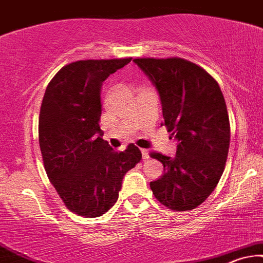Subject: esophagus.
Instances as JSON below:
<instances>
[{"label":"esophagus","mask_w":263,"mask_h":263,"mask_svg":"<svg viewBox=\"0 0 263 263\" xmlns=\"http://www.w3.org/2000/svg\"><path fill=\"white\" fill-rule=\"evenodd\" d=\"M141 152H142V158L144 159V160L149 158V152L147 151V149H141Z\"/></svg>","instance_id":"esophagus-1"}]
</instances>
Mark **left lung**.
Listing matches in <instances>:
<instances>
[{
	"mask_svg": "<svg viewBox=\"0 0 263 263\" xmlns=\"http://www.w3.org/2000/svg\"><path fill=\"white\" fill-rule=\"evenodd\" d=\"M134 62L158 89L168 132L178 141L174 158L151 153L164 175L151 188L174 211L202 204L220 181L227 161L231 126L217 81L183 58H137Z\"/></svg>",
	"mask_w": 263,
	"mask_h": 263,
	"instance_id": "1",
	"label": "left lung"
}]
</instances>
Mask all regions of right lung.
I'll list each match as a JSON object with an SVG mask.
<instances>
[{"mask_svg":"<svg viewBox=\"0 0 263 263\" xmlns=\"http://www.w3.org/2000/svg\"><path fill=\"white\" fill-rule=\"evenodd\" d=\"M131 59L70 63L43 96L39 142L46 174L66 208L80 216L98 217L114 206L125 174L142 159L135 144L112 151L99 127L103 81Z\"/></svg>","mask_w":263,"mask_h":263,"instance_id":"right-lung-1","label":"right lung"}]
</instances>
